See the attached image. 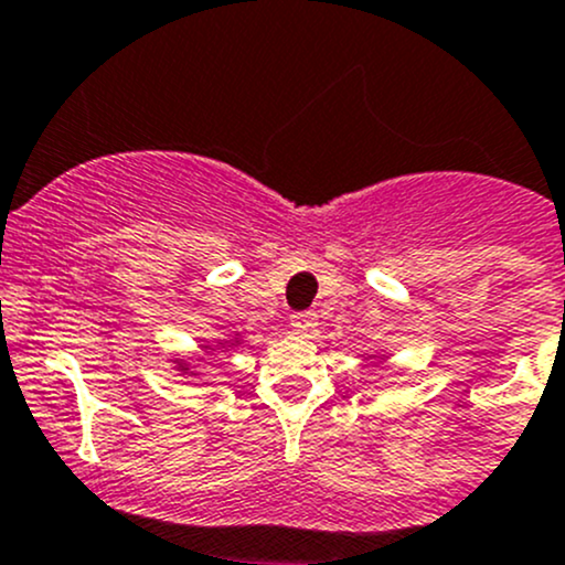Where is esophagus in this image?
<instances>
[{
  "label": "esophagus",
  "instance_id": "obj_1",
  "mask_svg": "<svg viewBox=\"0 0 565 565\" xmlns=\"http://www.w3.org/2000/svg\"><path fill=\"white\" fill-rule=\"evenodd\" d=\"M316 326H318L316 312H296V316H290V329H294L299 337H312L316 334Z\"/></svg>",
  "mask_w": 565,
  "mask_h": 565
}]
</instances>
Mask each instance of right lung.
I'll return each mask as SVG.
<instances>
[{
    "instance_id": "right-lung-1",
    "label": "right lung",
    "mask_w": 565,
    "mask_h": 565,
    "mask_svg": "<svg viewBox=\"0 0 565 565\" xmlns=\"http://www.w3.org/2000/svg\"><path fill=\"white\" fill-rule=\"evenodd\" d=\"M242 342V337H234V340H220L217 345H203V351H217V348H231V345H239ZM220 353V351H217ZM190 362H201V359H177V370L182 372V375H198V364H190Z\"/></svg>"
}]
</instances>
